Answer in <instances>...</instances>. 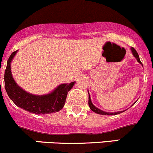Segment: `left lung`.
<instances>
[{"mask_svg":"<svg viewBox=\"0 0 153 153\" xmlns=\"http://www.w3.org/2000/svg\"><path fill=\"white\" fill-rule=\"evenodd\" d=\"M130 49H131V51H132V53H133V56H134L136 58L137 61H138V62H139L140 64H141V65H142V63H141V60H140V59H139V56H138V53H137V51H135V48L132 47ZM88 94H89V93H88ZM88 105H89V107H90V108H91V111L95 112L96 113H98V114H101V115H117V114H119V113H122V112L125 111H123L114 112V113H108V112L102 111V110L99 109V108H97V107H95L94 105H93L92 102H91V97H90V94H89V97H88Z\"/></svg>","mask_w":153,"mask_h":153,"instance_id":"1","label":"left lung"}]
</instances>
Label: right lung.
Here are the masks:
<instances>
[{
  "instance_id": "right-lung-1",
  "label": "right lung",
  "mask_w": 153,
  "mask_h": 153,
  "mask_svg": "<svg viewBox=\"0 0 153 153\" xmlns=\"http://www.w3.org/2000/svg\"><path fill=\"white\" fill-rule=\"evenodd\" d=\"M18 51L12 52L7 61L4 74L5 89L11 100L19 107L35 114H46L58 112L63 108L68 92L75 82L57 86L51 93L45 95H33L19 87L11 72V62Z\"/></svg>"
}]
</instances>
